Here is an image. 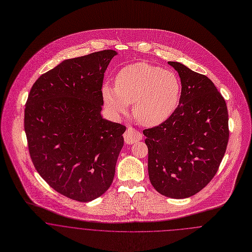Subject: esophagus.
I'll list each match as a JSON object with an SVG mask.
<instances>
[{"label": "esophagus", "instance_id": "obj_1", "mask_svg": "<svg viewBox=\"0 0 252 252\" xmlns=\"http://www.w3.org/2000/svg\"><path fill=\"white\" fill-rule=\"evenodd\" d=\"M124 138H125V142L126 144L131 145V144L136 143V142H138V141L142 139V134L135 128L128 127L126 129V131L125 132V134H124Z\"/></svg>", "mask_w": 252, "mask_h": 252}]
</instances>
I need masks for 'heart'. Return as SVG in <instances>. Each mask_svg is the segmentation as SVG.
Returning <instances> with one entry per match:
<instances>
[{"instance_id":"1","label":"heart","mask_w":252,"mask_h":252,"mask_svg":"<svg viewBox=\"0 0 252 252\" xmlns=\"http://www.w3.org/2000/svg\"><path fill=\"white\" fill-rule=\"evenodd\" d=\"M180 95L181 83L174 72L146 63L125 66L116 76L115 87H102L104 103L111 112L125 115L134 103V116L145 126L164 123L176 110Z\"/></svg>"}]
</instances>
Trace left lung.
I'll return each mask as SVG.
<instances>
[{"instance_id": "left-lung-1", "label": "left lung", "mask_w": 252, "mask_h": 252, "mask_svg": "<svg viewBox=\"0 0 252 252\" xmlns=\"http://www.w3.org/2000/svg\"><path fill=\"white\" fill-rule=\"evenodd\" d=\"M179 105L158 126L143 131L148 146L151 184L162 195L184 199L215 177L229 139L228 111L222 95L205 75L178 62Z\"/></svg>"}]
</instances>
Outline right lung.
Here are the masks:
<instances>
[{
    "instance_id": "right-lung-1",
    "label": "right lung",
    "mask_w": 252,
    "mask_h": 252,
    "mask_svg": "<svg viewBox=\"0 0 252 252\" xmlns=\"http://www.w3.org/2000/svg\"><path fill=\"white\" fill-rule=\"evenodd\" d=\"M115 50L63 61L32 85L24 128L32 161L57 192L79 202L111 186L126 126L101 116L104 72Z\"/></svg>"
}]
</instances>
